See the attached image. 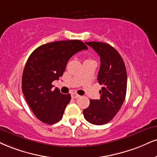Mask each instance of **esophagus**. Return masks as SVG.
Here are the masks:
<instances>
[{
    "instance_id": "esophagus-1",
    "label": "esophagus",
    "mask_w": 157,
    "mask_h": 157,
    "mask_svg": "<svg viewBox=\"0 0 157 157\" xmlns=\"http://www.w3.org/2000/svg\"><path fill=\"white\" fill-rule=\"evenodd\" d=\"M80 96L79 95V94H77V93H71V97L73 98V99H77V98L80 97Z\"/></svg>"
}]
</instances>
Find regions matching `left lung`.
I'll return each instance as SVG.
<instances>
[{
    "label": "left lung",
    "instance_id": "1",
    "mask_svg": "<svg viewBox=\"0 0 157 157\" xmlns=\"http://www.w3.org/2000/svg\"><path fill=\"white\" fill-rule=\"evenodd\" d=\"M86 43L100 57L97 80L102 88L99 90L100 99H90L83 115L90 124L103 125L113 119L125 100L127 86L126 67L121 55L110 45L97 41Z\"/></svg>",
    "mask_w": 157,
    "mask_h": 157
}]
</instances>
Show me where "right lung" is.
Instances as JSON below:
<instances>
[{
  "instance_id": "add662e5",
  "label": "right lung",
  "mask_w": 157,
  "mask_h": 157,
  "mask_svg": "<svg viewBox=\"0 0 157 157\" xmlns=\"http://www.w3.org/2000/svg\"><path fill=\"white\" fill-rule=\"evenodd\" d=\"M88 50L80 40L58 41L41 45L29 56L22 77V90L33 114L41 121L54 124L61 119L71 100L52 82L65 71L68 60L79 51Z\"/></svg>"
}]
</instances>
